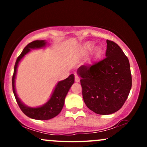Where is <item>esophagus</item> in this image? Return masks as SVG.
Wrapping results in <instances>:
<instances>
[{"mask_svg": "<svg viewBox=\"0 0 147 147\" xmlns=\"http://www.w3.org/2000/svg\"><path fill=\"white\" fill-rule=\"evenodd\" d=\"M74 75H75V81L76 82H79L80 81V78L79 77V76L77 75V73H75Z\"/></svg>", "mask_w": 147, "mask_h": 147, "instance_id": "obj_1", "label": "esophagus"}]
</instances>
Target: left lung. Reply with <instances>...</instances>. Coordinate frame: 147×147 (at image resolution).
<instances>
[{
	"label": "left lung",
	"instance_id": "8db88e82",
	"mask_svg": "<svg viewBox=\"0 0 147 147\" xmlns=\"http://www.w3.org/2000/svg\"><path fill=\"white\" fill-rule=\"evenodd\" d=\"M104 59L82 65L77 70L86 105L99 115L119 111L129 95L132 86L129 61L120 47L106 40Z\"/></svg>",
	"mask_w": 147,
	"mask_h": 147
}]
</instances>
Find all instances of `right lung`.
Wrapping results in <instances>:
<instances>
[{"mask_svg":"<svg viewBox=\"0 0 147 147\" xmlns=\"http://www.w3.org/2000/svg\"><path fill=\"white\" fill-rule=\"evenodd\" d=\"M45 44H46V43L45 41L36 40V41H34L27 45L16 61V63L14 65V74L12 76L13 92H14L15 99H16L18 106L25 115L30 118H32V119H38V120H47V119H52V118L56 117L57 115L59 114V113L63 109L65 96L68 93L69 89L73 84L74 80H75L74 75L72 74L67 79L59 82L56 86L53 93H52L51 98L45 105L42 106L41 107L29 108L25 106L21 102V100L18 99V96L16 95L14 87V79L15 76H16V68H17L18 62L25 56V55H26L30 51V49L42 48V47L45 46Z\"/></svg>","mask_w":147,"mask_h":147,"instance_id":"right-lung-1","label":"right lung"}]
</instances>
